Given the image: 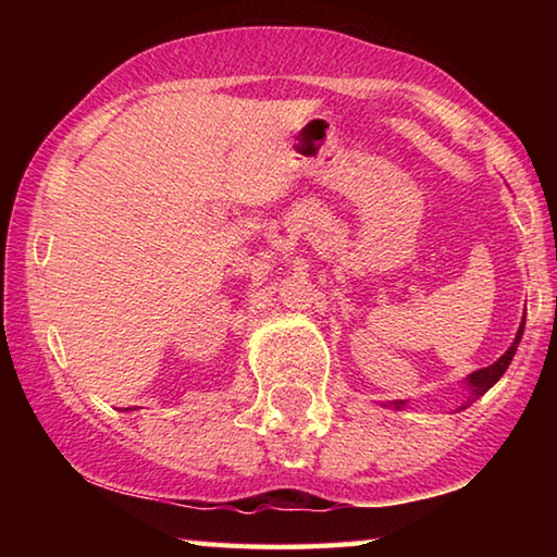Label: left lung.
I'll return each mask as SVG.
<instances>
[{
	"label": "left lung",
	"mask_w": 557,
	"mask_h": 557,
	"mask_svg": "<svg viewBox=\"0 0 557 557\" xmlns=\"http://www.w3.org/2000/svg\"><path fill=\"white\" fill-rule=\"evenodd\" d=\"M523 326H525V312H523V319H521V326H518V332H516V338H513V344L508 346V351L502 356V358H496V361L492 363V366H486V369H479V371H474V373H469L467 379H465V383H467V400L459 405L457 408V412L459 410H467L471 403H476L479 398H482V395L492 388V385L502 379V375L506 373V369H508V363L513 361V356H516V348H518V342H521V336H523ZM393 410H403L405 405H408V400H393V403H388Z\"/></svg>",
	"instance_id": "left-lung-1"
}]
</instances>
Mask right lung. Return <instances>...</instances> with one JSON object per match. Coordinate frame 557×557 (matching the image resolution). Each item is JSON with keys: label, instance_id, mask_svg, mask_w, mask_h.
<instances>
[{"label": "right lung", "instance_id": "add662e5", "mask_svg": "<svg viewBox=\"0 0 557 557\" xmlns=\"http://www.w3.org/2000/svg\"><path fill=\"white\" fill-rule=\"evenodd\" d=\"M125 410H127V408H125Z\"/></svg>", "mask_w": 557, "mask_h": 557}]
</instances>
